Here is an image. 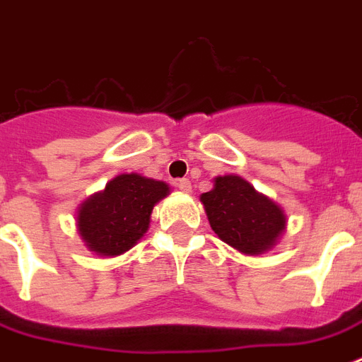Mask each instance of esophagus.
<instances>
[{
  "label": "esophagus",
  "instance_id": "1",
  "mask_svg": "<svg viewBox=\"0 0 362 362\" xmlns=\"http://www.w3.org/2000/svg\"><path fill=\"white\" fill-rule=\"evenodd\" d=\"M175 186L178 187L180 192H184V193L192 192V182L187 180V178H180V180H176Z\"/></svg>",
  "mask_w": 362,
  "mask_h": 362
}]
</instances>
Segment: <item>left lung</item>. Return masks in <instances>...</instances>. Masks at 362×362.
Here are the masks:
<instances>
[{
  "mask_svg": "<svg viewBox=\"0 0 362 362\" xmlns=\"http://www.w3.org/2000/svg\"><path fill=\"white\" fill-rule=\"evenodd\" d=\"M212 231L246 255L269 252L286 229L281 206L240 176L214 178V187L201 195Z\"/></svg>",
  "mask_w": 362,
  "mask_h": 362,
  "instance_id": "obj_1",
  "label": "left lung"
}]
</instances>
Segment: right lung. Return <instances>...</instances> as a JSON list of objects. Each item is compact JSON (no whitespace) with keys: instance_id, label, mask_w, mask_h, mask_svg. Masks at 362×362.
I'll return each instance as SVG.
<instances>
[{"instance_id":"1","label":"right lung","mask_w":362,"mask_h":362,"mask_svg":"<svg viewBox=\"0 0 362 362\" xmlns=\"http://www.w3.org/2000/svg\"><path fill=\"white\" fill-rule=\"evenodd\" d=\"M169 195V186L146 176L118 175L78 206L76 229L90 252L115 257L144 237L153 204Z\"/></svg>"}]
</instances>
